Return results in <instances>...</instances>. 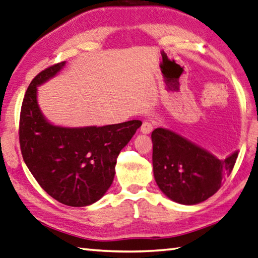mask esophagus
<instances>
[{
    "label": "esophagus",
    "instance_id": "1",
    "mask_svg": "<svg viewBox=\"0 0 258 258\" xmlns=\"http://www.w3.org/2000/svg\"><path fill=\"white\" fill-rule=\"evenodd\" d=\"M154 128V123L152 120H144L142 126H141V132L144 134H149L153 131Z\"/></svg>",
    "mask_w": 258,
    "mask_h": 258
}]
</instances>
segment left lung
<instances>
[{
  "instance_id": "obj_1",
  "label": "left lung",
  "mask_w": 258,
  "mask_h": 258,
  "mask_svg": "<svg viewBox=\"0 0 258 258\" xmlns=\"http://www.w3.org/2000/svg\"><path fill=\"white\" fill-rule=\"evenodd\" d=\"M153 142L154 179L161 191L182 205H196L210 198L231 173L238 152L219 160L182 136L155 128Z\"/></svg>"
}]
</instances>
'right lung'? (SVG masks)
Listing matches in <instances>:
<instances>
[{
  "mask_svg": "<svg viewBox=\"0 0 258 258\" xmlns=\"http://www.w3.org/2000/svg\"><path fill=\"white\" fill-rule=\"evenodd\" d=\"M63 66L64 61L50 66L30 83L20 113V148L30 172L45 192L63 205L84 207L108 190L120 150L142 122L78 128L47 122L37 103V87Z\"/></svg>",
  "mask_w": 258,
  "mask_h": 258,
  "instance_id": "right-lung-1",
  "label": "right lung"
}]
</instances>
